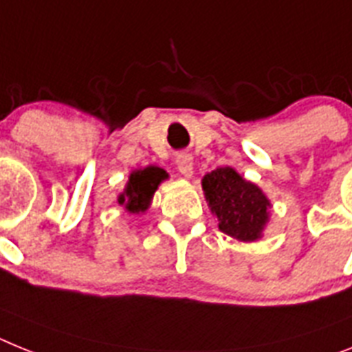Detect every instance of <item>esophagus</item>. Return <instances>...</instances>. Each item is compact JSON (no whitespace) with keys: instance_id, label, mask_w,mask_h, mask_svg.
Masks as SVG:
<instances>
[{"instance_id":"esophagus-1","label":"esophagus","mask_w":352,"mask_h":352,"mask_svg":"<svg viewBox=\"0 0 352 352\" xmlns=\"http://www.w3.org/2000/svg\"><path fill=\"white\" fill-rule=\"evenodd\" d=\"M175 162H177V170L181 171L182 175L184 177L193 175V157H191L190 153H179Z\"/></svg>"}]
</instances>
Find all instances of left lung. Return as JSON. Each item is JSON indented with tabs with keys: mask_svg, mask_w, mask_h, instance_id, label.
Masks as SVG:
<instances>
[{
	"mask_svg": "<svg viewBox=\"0 0 352 352\" xmlns=\"http://www.w3.org/2000/svg\"><path fill=\"white\" fill-rule=\"evenodd\" d=\"M202 188L221 232L240 241L258 240L270 208L258 186L243 181L232 168L226 166L204 177Z\"/></svg>",
	"mask_w": 352,
	"mask_h": 352,
	"instance_id": "left-lung-1",
	"label": "left lung"
}]
</instances>
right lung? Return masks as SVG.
<instances>
[{"mask_svg":"<svg viewBox=\"0 0 352 352\" xmlns=\"http://www.w3.org/2000/svg\"><path fill=\"white\" fill-rule=\"evenodd\" d=\"M166 177V171L157 166L132 171L125 191L118 197V202H120V206H125L129 212H134V214L143 212L144 209H148L153 191L157 190V186Z\"/></svg>","mask_w":352,"mask_h":352,"instance_id":"1","label":"right lung"}]
</instances>
